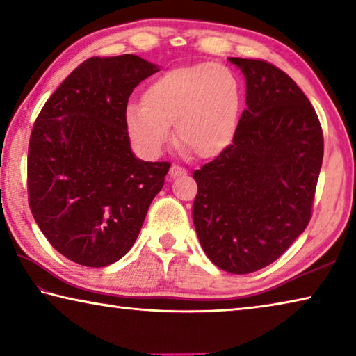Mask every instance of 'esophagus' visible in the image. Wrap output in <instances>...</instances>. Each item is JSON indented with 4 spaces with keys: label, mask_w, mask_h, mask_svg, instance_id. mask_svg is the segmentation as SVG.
Segmentation results:
<instances>
[{
    "label": "esophagus",
    "mask_w": 356,
    "mask_h": 356,
    "mask_svg": "<svg viewBox=\"0 0 356 356\" xmlns=\"http://www.w3.org/2000/svg\"><path fill=\"white\" fill-rule=\"evenodd\" d=\"M184 174H187V169L179 166V164H172L171 169H169V176L171 177H179V176H184Z\"/></svg>",
    "instance_id": "esophagus-1"
}]
</instances>
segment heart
I'll list each match as a JSON object with an SVG mask.
<instances>
[{
    "label": "heart",
    "instance_id": "1",
    "mask_svg": "<svg viewBox=\"0 0 356 356\" xmlns=\"http://www.w3.org/2000/svg\"><path fill=\"white\" fill-rule=\"evenodd\" d=\"M241 86L222 63H198L169 70L127 105L124 123L132 144L144 155L156 156L171 139L196 156L219 155L235 139L241 115Z\"/></svg>",
    "mask_w": 356,
    "mask_h": 356
}]
</instances>
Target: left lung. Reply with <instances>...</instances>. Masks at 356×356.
I'll list each match as a JSON object with an SVG mask.
<instances>
[{
	"instance_id": "8db88e82",
	"label": "left lung",
	"mask_w": 356,
	"mask_h": 356,
	"mask_svg": "<svg viewBox=\"0 0 356 356\" xmlns=\"http://www.w3.org/2000/svg\"><path fill=\"white\" fill-rule=\"evenodd\" d=\"M246 79L232 145L193 172V224L209 261L245 275L267 267L305 230L323 163L310 100L264 60L229 57Z\"/></svg>"
}]
</instances>
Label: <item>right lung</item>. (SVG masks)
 I'll list each match as a JSON object with an SVG mask.
<instances>
[{"label": "right lung", "instance_id": "right-lung-1", "mask_svg": "<svg viewBox=\"0 0 356 356\" xmlns=\"http://www.w3.org/2000/svg\"><path fill=\"white\" fill-rule=\"evenodd\" d=\"M160 72L134 54L92 57L40 111L29 145V203L52 248L107 267L134 245L171 164L134 155L124 113L131 92Z\"/></svg>", "mask_w": 356, "mask_h": 356}]
</instances>
